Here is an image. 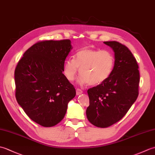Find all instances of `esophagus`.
<instances>
[{
	"label": "esophagus",
	"instance_id": "obj_1",
	"mask_svg": "<svg viewBox=\"0 0 155 155\" xmlns=\"http://www.w3.org/2000/svg\"><path fill=\"white\" fill-rule=\"evenodd\" d=\"M76 93H77V95H79L83 93V91L81 90L80 88H77V89H76Z\"/></svg>",
	"mask_w": 155,
	"mask_h": 155
}]
</instances>
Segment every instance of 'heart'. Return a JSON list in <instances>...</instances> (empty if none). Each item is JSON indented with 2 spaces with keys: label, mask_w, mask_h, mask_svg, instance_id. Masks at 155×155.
Wrapping results in <instances>:
<instances>
[{
  "label": "heart",
  "mask_w": 155,
  "mask_h": 155,
  "mask_svg": "<svg viewBox=\"0 0 155 155\" xmlns=\"http://www.w3.org/2000/svg\"><path fill=\"white\" fill-rule=\"evenodd\" d=\"M114 65L115 58L110 51L83 48L77 52L74 59L68 58L65 61L63 72L69 81H73L80 69L78 83L96 86L110 77Z\"/></svg>",
  "instance_id": "1"
}]
</instances>
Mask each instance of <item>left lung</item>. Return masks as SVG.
I'll return each mask as SVG.
<instances>
[{"mask_svg":"<svg viewBox=\"0 0 155 155\" xmlns=\"http://www.w3.org/2000/svg\"><path fill=\"white\" fill-rule=\"evenodd\" d=\"M114 52L113 73L104 83L88 89L89 106L86 114L94 126L107 128L119 121L139 95L140 74L136 58L126 46L106 41Z\"/></svg>","mask_w":155,"mask_h":155,"instance_id":"8db88e82","label":"left lung"}]
</instances>
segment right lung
Segmentation results:
<instances>
[{
  "mask_svg": "<svg viewBox=\"0 0 155 155\" xmlns=\"http://www.w3.org/2000/svg\"><path fill=\"white\" fill-rule=\"evenodd\" d=\"M71 49L68 39L39 41L16 67V99L28 117L42 127L60 123L76 95L74 86L62 73Z\"/></svg>",
  "mask_w": 155,
  "mask_h": 155,
  "instance_id": "add662e5",
  "label": "right lung"
}]
</instances>
